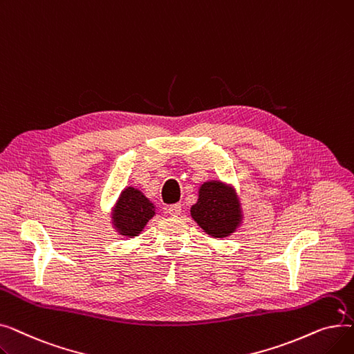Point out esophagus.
I'll return each mask as SVG.
<instances>
[{
  "mask_svg": "<svg viewBox=\"0 0 354 354\" xmlns=\"http://www.w3.org/2000/svg\"><path fill=\"white\" fill-rule=\"evenodd\" d=\"M167 212H169V215H172V216H179L182 212L180 203H174V205L167 207Z\"/></svg>",
  "mask_w": 354,
  "mask_h": 354,
  "instance_id": "esophagus-1",
  "label": "esophagus"
}]
</instances>
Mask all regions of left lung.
I'll return each instance as SVG.
<instances>
[{
	"label": "left lung",
	"mask_w": 354,
	"mask_h": 354,
	"mask_svg": "<svg viewBox=\"0 0 354 354\" xmlns=\"http://www.w3.org/2000/svg\"><path fill=\"white\" fill-rule=\"evenodd\" d=\"M191 215L198 225L214 238L231 235L241 222L239 202L234 191L216 180L202 185Z\"/></svg>",
	"instance_id": "8db88e82"
}]
</instances>
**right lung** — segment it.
Wrapping results in <instances>:
<instances>
[{
  "label": "right lung",
  "mask_w": 354,
  "mask_h": 354,
  "mask_svg": "<svg viewBox=\"0 0 354 354\" xmlns=\"http://www.w3.org/2000/svg\"><path fill=\"white\" fill-rule=\"evenodd\" d=\"M155 207L140 191L127 188L122 192L113 209V222L120 235L136 236L153 218Z\"/></svg>",
  "instance_id": "1"
}]
</instances>
